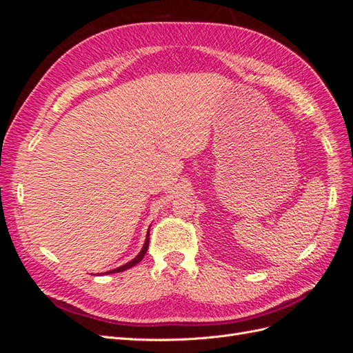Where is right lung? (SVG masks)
<instances>
[{"mask_svg":"<svg viewBox=\"0 0 353 353\" xmlns=\"http://www.w3.org/2000/svg\"><path fill=\"white\" fill-rule=\"evenodd\" d=\"M148 236H150V228H148V231H147V237H145V241H144V245H143L141 252L138 253L131 262H128V263H125V265L119 266V268L112 270V271H108V272H104V274H116V272H122V271H125V270H130V268H132L134 265H137L138 262H140V261L144 258V254H145V252H147V249H148V241H150V239H148Z\"/></svg>","mask_w":353,"mask_h":353,"instance_id":"1","label":"right lung"}]
</instances>
